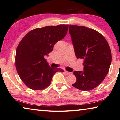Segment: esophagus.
I'll use <instances>...</instances> for the list:
<instances>
[{"mask_svg":"<svg viewBox=\"0 0 120 120\" xmlns=\"http://www.w3.org/2000/svg\"><path fill=\"white\" fill-rule=\"evenodd\" d=\"M65 72H66V74H67V75H71L72 74L71 72H68L67 71H65Z\"/></svg>","mask_w":120,"mask_h":120,"instance_id":"34e87169","label":"esophagus"}]
</instances>
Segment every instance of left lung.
Listing matches in <instances>:
<instances>
[{
	"label": "left lung",
	"instance_id": "obj_1",
	"mask_svg": "<svg viewBox=\"0 0 120 120\" xmlns=\"http://www.w3.org/2000/svg\"><path fill=\"white\" fill-rule=\"evenodd\" d=\"M69 30L76 57L84 60V71H74L77 80L72 86L81 90H90L108 74L112 61L110 47L104 36L92 28L70 25Z\"/></svg>",
	"mask_w": 120,
	"mask_h": 120
}]
</instances>
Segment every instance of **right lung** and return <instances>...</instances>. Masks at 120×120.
Instances as JSON below:
<instances>
[{
	"label": "right lung",
	"instance_id": "add662e5",
	"mask_svg": "<svg viewBox=\"0 0 120 120\" xmlns=\"http://www.w3.org/2000/svg\"><path fill=\"white\" fill-rule=\"evenodd\" d=\"M69 25L61 24L35 28L22 38L16 52L15 65L20 78L28 88L35 90L49 86L53 76L60 68L50 67L44 58L56 42L64 38Z\"/></svg>",
	"mask_w": 120,
	"mask_h": 120
}]
</instances>
